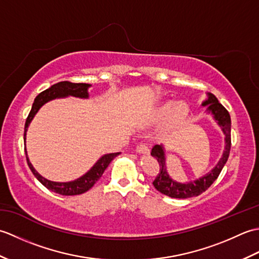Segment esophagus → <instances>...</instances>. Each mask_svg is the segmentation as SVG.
<instances>
[{
    "label": "esophagus",
    "mask_w": 259,
    "mask_h": 259,
    "mask_svg": "<svg viewBox=\"0 0 259 259\" xmlns=\"http://www.w3.org/2000/svg\"><path fill=\"white\" fill-rule=\"evenodd\" d=\"M137 152L141 153V155H149V148L146 144H140L137 146Z\"/></svg>",
    "instance_id": "34e87169"
}]
</instances>
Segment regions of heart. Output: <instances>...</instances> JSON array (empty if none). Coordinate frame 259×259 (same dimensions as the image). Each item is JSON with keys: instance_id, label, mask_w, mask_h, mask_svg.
<instances>
[{"instance_id": "1", "label": "heart", "mask_w": 259, "mask_h": 259, "mask_svg": "<svg viewBox=\"0 0 259 259\" xmlns=\"http://www.w3.org/2000/svg\"><path fill=\"white\" fill-rule=\"evenodd\" d=\"M188 111L189 108L184 101H163L148 110L145 115V122L157 123L163 120V130H170L186 118Z\"/></svg>"}]
</instances>
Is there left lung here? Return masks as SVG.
Listing matches in <instances>:
<instances>
[{"label":"left lung","instance_id":"1","mask_svg":"<svg viewBox=\"0 0 259 259\" xmlns=\"http://www.w3.org/2000/svg\"><path fill=\"white\" fill-rule=\"evenodd\" d=\"M201 107H206V112L211 115L214 122L219 125V128L222 129L223 134L225 135V149L223 155L216 166L211 170H209L206 175L195 180H190L188 183H180V181L171 178V176L168 172L166 164V151H164L163 145H156L151 149V156L159 162L160 172L153 180L152 185L163 195L171 198H179V199L199 196L203 191H206L212 185L213 181L218 178L225 163L228 160L230 145H232V140H230V130H232L230 115L227 110L223 107V104L219 103L218 99L210 92L207 93V99L202 101Z\"/></svg>","mask_w":259,"mask_h":259}]
</instances>
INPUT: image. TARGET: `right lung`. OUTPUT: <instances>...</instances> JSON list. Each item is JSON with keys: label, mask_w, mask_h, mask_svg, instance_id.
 <instances>
[{"label": "right lung", "mask_w": 259, "mask_h": 259, "mask_svg": "<svg viewBox=\"0 0 259 259\" xmlns=\"http://www.w3.org/2000/svg\"><path fill=\"white\" fill-rule=\"evenodd\" d=\"M91 84L88 83H72V82L69 81H62L51 85L49 89L46 91L41 92L35 99L34 102L32 104V109L29 113V117H27L25 121V128H24V142L26 139V133L27 128L31 123L33 118L35 117L38 110L41 109L42 106L49 101H52L54 99H61V98H67V97H75L80 99H89V88ZM25 155H26V161L33 175L35 176V178L40 181V183L47 187L49 190L57 192L59 195L63 196H74V195H81L83 192L88 191L90 188H92L93 185H95L97 181L101 178L102 174L104 170L107 169L109 163L113 160L114 157L120 155V152H114V153H106L102 157L98 159V161L93 164L90 170L81 176V177L76 178L72 181H67V183H58V181H51L38 174L34 167L32 166L30 162V159L27 157V151L25 148Z\"/></svg>", "instance_id": "add662e5"}]
</instances>
